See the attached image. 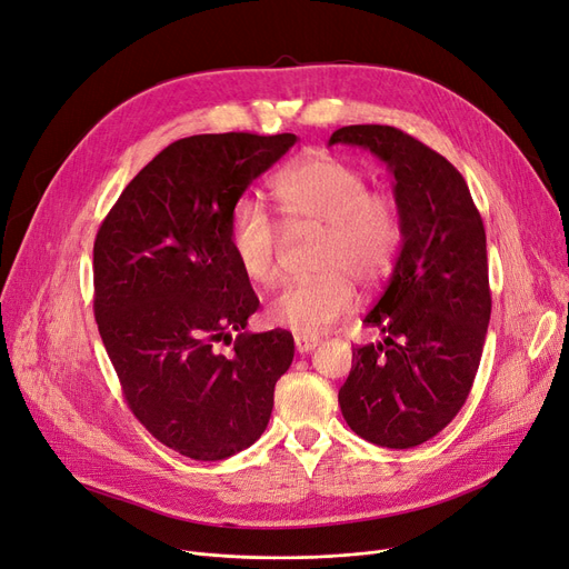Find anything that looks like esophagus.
<instances>
[{"mask_svg":"<svg viewBox=\"0 0 569 569\" xmlns=\"http://www.w3.org/2000/svg\"><path fill=\"white\" fill-rule=\"evenodd\" d=\"M320 343V339L318 337H295V347H297V351L299 353H311V351H316V347Z\"/></svg>","mask_w":569,"mask_h":569,"instance_id":"obj_1","label":"esophagus"}]
</instances>
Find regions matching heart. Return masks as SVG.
Wrapping results in <instances>:
<instances>
[{
	"instance_id": "heart-1",
	"label": "heart",
	"mask_w": 569,
	"mask_h": 569,
	"mask_svg": "<svg viewBox=\"0 0 569 569\" xmlns=\"http://www.w3.org/2000/svg\"><path fill=\"white\" fill-rule=\"evenodd\" d=\"M272 197L289 228L322 230V239L318 278L287 284L268 303L266 318L301 337H320L353 308V280L375 287L393 270L403 237L399 203L368 189L356 166L325 153L284 168L272 180ZM228 239L251 282L278 280L282 234L263 203L239 199L230 213Z\"/></svg>"
}]
</instances>
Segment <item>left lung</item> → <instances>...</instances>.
<instances>
[{
	"label": "left lung",
	"mask_w": 569,
	"mask_h": 569,
	"mask_svg": "<svg viewBox=\"0 0 569 569\" xmlns=\"http://www.w3.org/2000/svg\"><path fill=\"white\" fill-rule=\"evenodd\" d=\"M332 144L370 149L393 176L403 237L385 295L366 316L385 339L353 349L339 389L358 437L412 449L468 401L491 318L485 222L441 153L391 126H347Z\"/></svg>",
	"instance_id": "left-lung-1"
}]
</instances>
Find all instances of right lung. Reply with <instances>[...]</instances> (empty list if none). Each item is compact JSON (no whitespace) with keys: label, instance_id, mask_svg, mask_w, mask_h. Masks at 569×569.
<instances>
[{"label":"right lung","instance_id":"1","mask_svg":"<svg viewBox=\"0 0 569 569\" xmlns=\"http://www.w3.org/2000/svg\"><path fill=\"white\" fill-rule=\"evenodd\" d=\"M295 142L291 132L184 137L130 180L97 232L101 341L134 418L187 458L249 449L295 358L287 330L242 332L258 297L228 239L232 206Z\"/></svg>","mask_w":569,"mask_h":569}]
</instances>
